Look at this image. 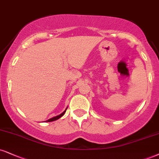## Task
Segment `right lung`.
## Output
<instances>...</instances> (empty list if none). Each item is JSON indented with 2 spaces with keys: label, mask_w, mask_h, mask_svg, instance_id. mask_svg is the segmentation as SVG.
I'll return each instance as SVG.
<instances>
[{
  "label": "right lung",
  "mask_w": 159,
  "mask_h": 159,
  "mask_svg": "<svg viewBox=\"0 0 159 159\" xmlns=\"http://www.w3.org/2000/svg\"><path fill=\"white\" fill-rule=\"evenodd\" d=\"M66 109H67V107H66ZM66 110H65L64 111V112H63L61 114L58 115V116H55V117H53V118H49V120H47V121H47V122H50V121H55V120L59 119V118H60L61 117H62V116H64L65 112H66Z\"/></svg>",
  "instance_id": "add662e5"
}]
</instances>
